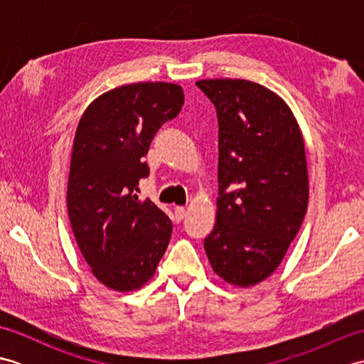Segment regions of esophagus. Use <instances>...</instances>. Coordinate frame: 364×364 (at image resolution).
<instances>
[{"label": "esophagus", "instance_id": "1", "mask_svg": "<svg viewBox=\"0 0 364 364\" xmlns=\"http://www.w3.org/2000/svg\"><path fill=\"white\" fill-rule=\"evenodd\" d=\"M184 218H186V210L183 206H176L175 208V220L181 222Z\"/></svg>", "mask_w": 364, "mask_h": 364}]
</instances>
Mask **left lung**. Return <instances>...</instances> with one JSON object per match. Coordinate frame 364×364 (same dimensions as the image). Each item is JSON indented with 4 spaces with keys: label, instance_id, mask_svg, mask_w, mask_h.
<instances>
[{
    "label": "left lung",
    "instance_id": "left-lung-1",
    "mask_svg": "<svg viewBox=\"0 0 364 364\" xmlns=\"http://www.w3.org/2000/svg\"><path fill=\"white\" fill-rule=\"evenodd\" d=\"M219 122V197L205 239L213 270L250 288L274 274L308 206L305 142L291 107L247 80H202Z\"/></svg>",
    "mask_w": 364,
    "mask_h": 364
}]
</instances>
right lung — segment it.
<instances>
[{
  "label": "right lung",
  "mask_w": 364,
  "mask_h": 364,
  "mask_svg": "<svg viewBox=\"0 0 364 364\" xmlns=\"http://www.w3.org/2000/svg\"><path fill=\"white\" fill-rule=\"evenodd\" d=\"M184 103L173 82H133L105 92L81 115L75 133L67 210L84 259L100 283L119 292L150 280L172 222L137 196L149 175L144 156L153 136Z\"/></svg>",
  "instance_id": "add662e5"
}]
</instances>
